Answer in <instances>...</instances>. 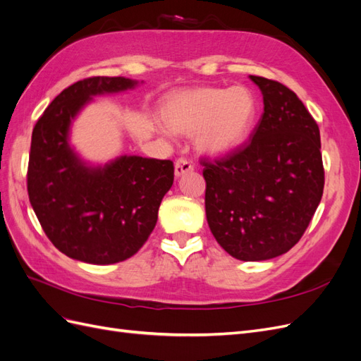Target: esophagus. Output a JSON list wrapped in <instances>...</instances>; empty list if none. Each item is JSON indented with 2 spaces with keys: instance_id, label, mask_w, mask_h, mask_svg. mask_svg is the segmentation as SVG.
Here are the masks:
<instances>
[{
  "instance_id": "34e87169",
  "label": "esophagus",
  "mask_w": 361,
  "mask_h": 361,
  "mask_svg": "<svg viewBox=\"0 0 361 361\" xmlns=\"http://www.w3.org/2000/svg\"><path fill=\"white\" fill-rule=\"evenodd\" d=\"M192 170H194V166L188 159L179 158L176 162H174V174H176V178H180L185 173H190Z\"/></svg>"
}]
</instances>
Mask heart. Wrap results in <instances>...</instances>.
I'll return each mask as SVG.
<instances>
[{
    "label": "heart",
    "mask_w": 361,
    "mask_h": 361,
    "mask_svg": "<svg viewBox=\"0 0 361 361\" xmlns=\"http://www.w3.org/2000/svg\"><path fill=\"white\" fill-rule=\"evenodd\" d=\"M259 111L253 90L245 85L231 89L185 90L170 96L162 105L164 123L159 133L191 134L197 130L195 145L207 155H224L248 138Z\"/></svg>",
    "instance_id": "obj_1"
}]
</instances>
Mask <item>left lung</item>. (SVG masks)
Here are the masks:
<instances>
[{
  "label": "left lung",
  "mask_w": 361,
  "mask_h": 361,
  "mask_svg": "<svg viewBox=\"0 0 361 361\" xmlns=\"http://www.w3.org/2000/svg\"><path fill=\"white\" fill-rule=\"evenodd\" d=\"M264 96L250 143L203 161L206 220L216 243L244 262L288 253L307 228L324 191L321 135L286 85L250 75Z\"/></svg>",
  "instance_id": "obj_1"
}]
</instances>
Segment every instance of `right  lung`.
<instances>
[{
	"label": "right lung",
	"mask_w": 361,
	"mask_h": 361,
	"mask_svg": "<svg viewBox=\"0 0 361 361\" xmlns=\"http://www.w3.org/2000/svg\"><path fill=\"white\" fill-rule=\"evenodd\" d=\"M138 84L125 76L75 82L32 129L30 203L49 241L71 259L110 265L134 256L155 228L162 197L173 185L170 159L122 155L92 164L71 145L75 118L94 96L133 90Z\"/></svg>",
	"instance_id": "right-lung-1"
}]
</instances>
